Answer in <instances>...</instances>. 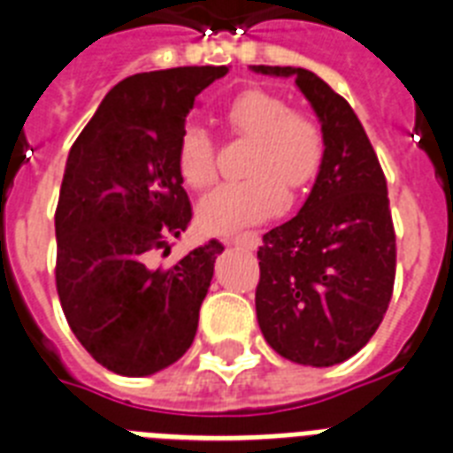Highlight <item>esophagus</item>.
Segmentation results:
<instances>
[{
	"label": "esophagus",
	"mask_w": 453,
	"mask_h": 453,
	"mask_svg": "<svg viewBox=\"0 0 453 453\" xmlns=\"http://www.w3.org/2000/svg\"><path fill=\"white\" fill-rule=\"evenodd\" d=\"M227 244H234V246H242L246 251H256L260 244V234L258 233H244V234H237V237H227L226 239Z\"/></svg>",
	"instance_id": "obj_1"
}]
</instances>
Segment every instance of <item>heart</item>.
Segmentation results:
<instances>
[{
	"label": "heart",
	"instance_id": "obj_1",
	"mask_svg": "<svg viewBox=\"0 0 453 453\" xmlns=\"http://www.w3.org/2000/svg\"><path fill=\"white\" fill-rule=\"evenodd\" d=\"M226 119L237 134L251 139L242 181L226 183L200 202L197 220L204 233L227 234L277 214L286 202V186L303 190L323 163L321 125L310 113L288 109L267 90H244L230 99ZM176 167L193 188L216 181L214 139L200 125H188L176 146Z\"/></svg>",
	"mask_w": 453,
	"mask_h": 453
}]
</instances>
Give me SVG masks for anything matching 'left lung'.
I'll return each instance as SVG.
<instances>
[{
  "label": "left lung",
  "mask_w": 453,
  "mask_h": 453,
  "mask_svg": "<svg viewBox=\"0 0 453 453\" xmlns=\"http://www.w3.org/2000/svg\"><path fill=\"white\" fill-rule=\"evenodd\" d=\"M293 76L321 123L326 153L303 209L263 234L256 314L286 360L330 367L380 328L395 281V233L386 179L354 109L314 72L253 65Z\"/></svg>",
  "instance_id": "obj_1"
}]
</instances>
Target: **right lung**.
I'll return each mask as SVG.
<instances>
[{"instance_id":"1","label":"right lung","mask_w":453,"mask_h":453,"mask_svg":"<svg viewBox=\"0 0 453 453\" xmlns=\"http://www.w3.org/2000/svg\"><path fill=\"white\" fill-rule=\"evenodd\" d=\"M227 67H176L113 86L69 150L55 209V284L76 340L99 365L149 377L181 358L223 244L211 239L169 267L157 251L193 209L176 146L195 97Z\"/></svg>"}]
</instances>
